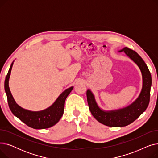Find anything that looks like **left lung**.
I'll list each match as a JSON object with an SVG mask.
<instances>
[{
	"instance_id": "left-lung-1",
	"label": "left lung",
	"mask_w": 158,
	"mask_h": 158,
	"mask_svg": "<svg viewBox=\"0 0 158 158\" xmlns=\"http://www.w3.org/2000/svg\"><path fill=\"white\" fill-rule=\"evenodd\" d=\"M118 52H125L138 65L142 72L143 85L135 101L123 108L111 111L101 109L93 93L89 89L87 90V101L91 113L98 122L109 127H124L133 122L146 110L150 101L152 77L147 64L137 52L127 47H124Z\"/></svg>"
}]
</instances>
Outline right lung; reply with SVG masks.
<instances>
[{"instance_id":"1","label":"right lung","mask_w":158,"mask_h":158,"mask_svg":"<svg viewBox=\"0 0 158 158\" xmlns=\"http://www.w3.org/2000/svg\"><path fill=\"white\" fill-rule=\"evenodd\" d=\"M13 64V62L11 64L4 82V89L10 110L22 122L33 129H41L52 127L59 122L63 116L65 100L73 87L71 86L64 90L52 106L44 110L31 111L25 110L16 103L10 89L9 79Z\"/></svg>"}]
</instances>
